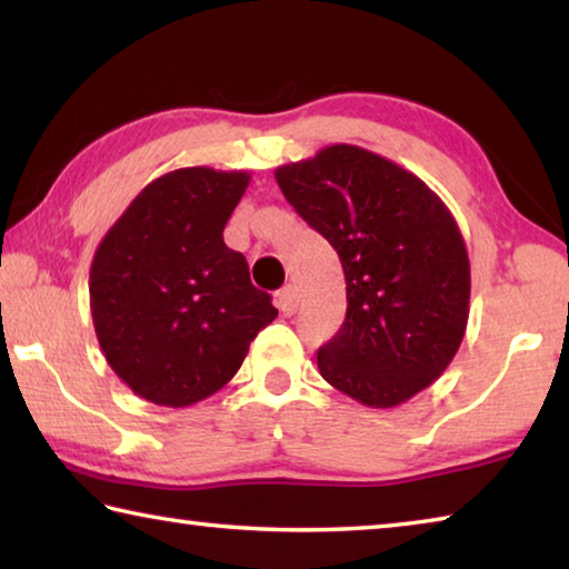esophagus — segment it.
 <instances>
[{
  "label": "esophagus",
  "instance_id": "34e87169",
  "mask_svg": "<svg viewBox=\"0 0 569 569\" xmlns=\"http://www.w3.org/2000/svg\"><path fill=\"white\" fill-rule=\"evenodd\" d=\"M276 306L281 308L283 316L296 313V308H298V291H296V288L293 286L281 288V291L276 293Z\"/></svg>",
  "mask_w": 569,
  "mask_h": 569
}]
</instances>
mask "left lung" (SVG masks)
Here are the masks:
<instances>
[{"label":"left lung","mask_w":569,"mask_h":569,"mask_svg":"<svg viewBox=\"0 0 569 569\" xmlns=\"http://www.w3.org/2000/svg\"><path fill=\"white\" fill-rule=\"evenodd\" d=\"M278 188L329 240L346 278V321L319 349L321 377L389 409L445 373L469 319V258L435 190L356 146L276 170Z\"/></svg>","instance_id":"1"}]
</instances>
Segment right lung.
Masks as SVG:
<instances>
[{"mask_svg": "<svg viewBox=\"0 0 569 569\" xmlns=\"http://www.w3.org/2000/svg\"><path fill=\"white\" fill-rule=\"evenodd\" d=\"M250 176L180 168L140 190L90 268L94 333L112 371L158 407L223 389L278 311L223 228Z\"/></svg>", "mask_w": 569, "mask_h": 569, "instance_id": "obj_1", "label": "right lung"}]
</instances>
